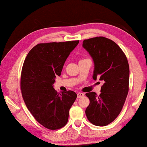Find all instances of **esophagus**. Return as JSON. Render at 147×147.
<instances>
[{
    "label": "esophagus",
    "instance_id": "esophagus-1",
    "mask_svg": "<svg viewBox=\"0 0 147 147\" xmlns=\"http://www.w3.org/2000/svg\"><path fill=\"white\" fill-rule=\"evenodd\" d=\"M84 96V94L82 93V92H78V93L77 94V97H78V98H80L83 97Z\"/></svg>",
    "mask_w": 147,
    "mask_h": 147
}]
</instances>
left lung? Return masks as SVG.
<instances>
[{"instance_id": "1", "label": "left lung", "mask_w": 147, "mask_h": 147, "mask_svg": "<svg viewBox=\"0 0 147 147\" xmlns=\"http://www.w3.org/2000/svg\"><path fill=\"white\" fill-rule=\"evenodd\" d=\"M83 47L93 59V79L103 82L101 93L88 92L90 104L86 110L88 119L98 126L108 125L121 112L128 92L129 65L125 54L112 40L96 37L83 41Z\"/></svg>"}]
</instances>
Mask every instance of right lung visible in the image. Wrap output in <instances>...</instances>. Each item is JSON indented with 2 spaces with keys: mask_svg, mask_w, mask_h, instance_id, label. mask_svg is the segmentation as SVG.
Here are the masks:
<instances>
[{
  "mask_svg": "<svg viewBox=\"0 0 147 147\" xmlns=\"http://www.w3.org/2000/svg\"><path fill=\"white\" fill-rule=\"evenodd\" d=\"M79 41L39 43L29 52L21 76L22 96L35 119L50 130L68 121L69 110L77 98L71 90L58 93L53 88L65 61Z\"/></svg>",
  "mask_w": 147,
  "mask_h": 147,
  "instance_id": "right-lung-1",
  "label": "right lung"
}]
</instances>
